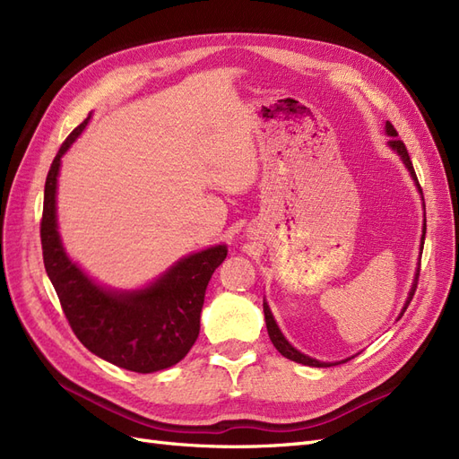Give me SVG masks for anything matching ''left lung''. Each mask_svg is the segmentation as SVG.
<instances>
[{
    "instance_id": "left-lung-1",
    "label": "left lung",
    "mask_w": 459,
    "mask_h": 459,
    "mask_svg": "<svg viewBox=\"0 0 459 459\" xmlns=\"http://www.w3.org/2000/svg\"><path fill=\"white\" fill-rule=\"evenodd\" d=\"M385 130H386V134L393 137V140H388V145H391L398 155H400V159L404 160V164H406V169L410 170V174H411V178H413V182H415V186L420 187V191H421V186H420V182H418V176H415V170H413V164H411V160H410V155H408V149H406V145H404V142L402 140H398V132L394 130V126L391 122H386V126H385ZM423 195V193H421ZM425 231H427V224H423V241H425ZM423 241H421V251H423ZM418 281H420V268H418V272H415V280H413V285H411V289H410V295H408V300H406V304H404V308H402V312H400V316L398 317H402L404 316V312H406V308L410 307V302H411V299H413V295H415V289H418ZM264 317H266V327H268V335H270V341L273 342V346L277 351H280L285 358H289V359H293V362H297V364H304V366H312V368H329V366H337V364H342V362H349L351 358H346V359H342V362H335V364H325V362H317V359H314V358H310V356H307V354H302V352H299L297 349H293V346H290L289 342H287V339L283 337V333L280 331V327H277V324H275V319H273V316H272V312H270V308H268V304L264 302Z\"/></svg>"
}]
</instances>
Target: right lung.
<instances>
[{
  "label": "right lung",
  "instance_id": "add662e5",
  "mask_svg": "<svg viewBox=\"0 0 459 459\" xmlns=\"http://www.w3.org/2000/svg\"><path fill=\"white\" fill-rule=\"evenodd\" d=\"M88 118L66 137L46 178L39 224L44 266L68 324L90 352L135 373L160 371L178 364L195 344L206 285L224 262L228 248L216 245L189 255L155 283L132 293L95 285L66 256L55 214L61 157L86 128Z\"/></svg>",
  "mask_w": 459,
  "mask_h": 459
}]
</instances>
